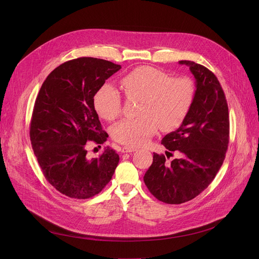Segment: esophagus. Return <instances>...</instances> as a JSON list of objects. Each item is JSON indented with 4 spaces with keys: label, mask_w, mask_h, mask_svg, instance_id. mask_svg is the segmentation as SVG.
<instances>
[{
    "label": "esophagus",
    "mask_w": 259,
    "mask_h": 259,
    "mask_svg": "<svg viewBox=\"0 0 259 259\" xmlns=\"http://www.w3.org/2000/svg\"><path fill=\"white\" fill-rule=\"evenodd\" d=\"M135 151H136L135 147H131V146H124L122 149L123 153H132V152H135Z\"/></svg>",
    "instance_id": "34e87169"
}]
</instances>
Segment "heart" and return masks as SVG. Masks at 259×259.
Returning <instances> with one entry per match:
<instances>
[{
	"label": "heart",
	"mask_w": 259,
	"mask_h": 259,
	"mask_svg": "<svg viewBox=\"0 0 259 259\" xmlns=\"http://www.w3.org/2000/svg\"><path fill=\"white\" fill-rule=\"evenodd\" d=\"M128 97L142 98L135 119H124L112 129L113 138L123 144H144L158 130L177 129L188 117L196 96L194 81L188 77L172 78L153 66H140L122 79ZM94 107L104 120H115L121 114L122 99L112 85L104 84L95 93Z\"/></svg>",
	"instance_id": "obj_1"
}]
</instances>
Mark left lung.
<instances>
[{
  "mask_svg": "<svg viewBox=\"0 0 259 259\" xmlns=\"http://www.w3.org/2000/svg\"><path fill=\"white\" fill-rule=\"evenodd\" d=\"M179 64L188 65L194 75L196 96L186 120L162 144L180 155L167 163L165 156L154 153L143 177L152 195L167 204L188 202L208 188L224 163L230 137L229 107L214 73L194 61Z\"/></svg>",
  "mask_w": 259,
  "mask_h": 259,
  "instance_id": "obj_1",
  "label": "left lung"
}]
</instances>
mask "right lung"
I'll list each match as a JSON object with an SVG mask.
<instances>
[{
    "instance_id": "obj_1",
    "label": "right lung",
    "mask_w": 259,
    "mask_h": 259,
    "mask_svg": "<svg viewBox=\"0 0 259 259\" xmlns=\"http://www.w3.org/2000/svg\"><path fill=\"white\" fill-rule=\"evenodd\" d=\"M121 69L107 60L80 57L57 66L36 96L29 136L45 178L61 194L89 199L112 179L120 157L110 147L88 159L87 141L102 144V130L93 98L105 80Z\"/></svg>"
}]
</instances>
